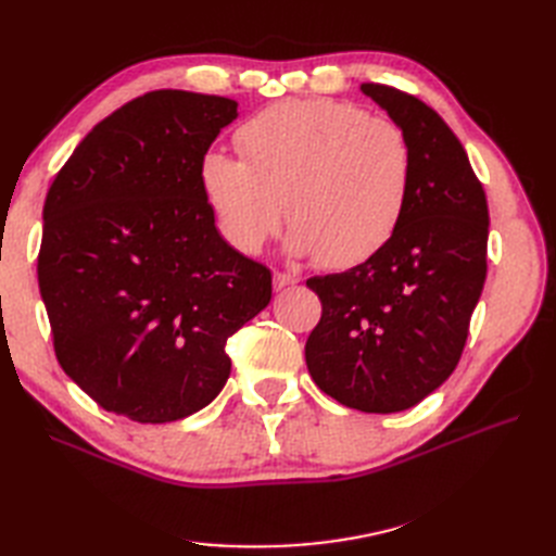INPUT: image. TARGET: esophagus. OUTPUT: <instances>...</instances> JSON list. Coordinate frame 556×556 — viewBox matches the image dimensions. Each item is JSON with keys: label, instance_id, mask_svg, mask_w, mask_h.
<instances>
[{"label": "esophagus", "instance_id": "esophagus-1", "mask_svg": "<svg viewBox=\"0 0 556 556\" xmlns=\"http://www.w3.org/2000/svg\"><path fill=\"white\" fill-rule=\"evenodd\" d=\"M299 282V278H294V276H290V274H282V271H276L274 274V290L276 292H280V290H285V288H292V285H296Z\"/></svg>", "mask_w": 556, "mask_h": 556}]
</instances>
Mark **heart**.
I'll list each match as a JSON object with an SVG mask.
<instances>
[{
	"label": "heart",
	"instance_id": "heart-1",
	"mask_svg": "<svg viewBox=\"0 0 556 556\" xmlns=\"http://www.w3.org/2000/svg\"><path fill=\"white\" fill-rule=\"evenodd\" d=\"M241 160L211 150L199 180L217 229L243 255L274 237L288 206L290 250L327 268L376 257L406 217L413 143L406 129L333 99L274 104L239 129Z\"/></svg>",
	"mask_w": 556,
	"mask_h": 556
}]
</instances>
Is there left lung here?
Returning a JSON list of instances; mask_svg holds the SVG:
<instances>
[{"instance_id": "8db88e82", "label": "left lung", "mask_w": 556, "mask_h": 556, "mask_svg": "<svg viewBox=\"0 0 556 556\" xmlns=\"http://www.w3.org/2000/svg\"><path fill=\"white\" fill-rule=\"evenodd\" d=\"M413 143V192L396 237L350 271L315 276L323 317L306 341L315 384L348 408L399 413L457 368L486 276L490 211L464 146L408 92L362 83Z\"/></svg>"}]
</instances>
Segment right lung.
<instances>
[{"label":"right lung","mask_w":556,"mask_h":556,"mask_svg":"<svg viewBox=\"0 0 556 556\" xmlns=\"http://www.w3.org/2000/svg\"><path fill=\"white\" fill-rule=\"evenodd\" d=\"M227 97L155 90L113 111L43 204L39 290L62 371L99 406L176 422L220 394L229 336L271 271L215 229L199 166L237 117Z\"/></svg>","instance_id":"1"}]
</instances>
